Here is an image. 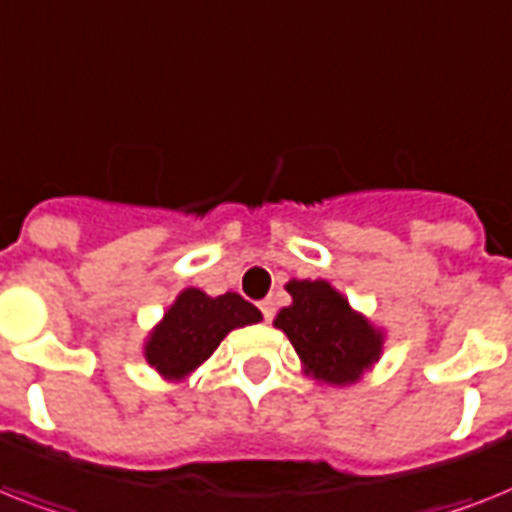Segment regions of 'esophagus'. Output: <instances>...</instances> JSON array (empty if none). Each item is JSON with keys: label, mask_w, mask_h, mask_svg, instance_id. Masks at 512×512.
Instances as JSON below:
<instances>
[{"label": "esophagus", "mask_w": 512, "mask_h": 512, "mask_svg": "<svg viewBox=\"0 0 512 512\" xmlns=\"http://www.w3.org/2000/svg\"><path fill=\"white\" fill-rule=\"evenodd\" d=\"M260 313H263L265 321L273 319V303H271V300H263V303H260Z\"/></svg>", "instance_id": "1"}]
</instances>
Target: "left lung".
<instances>
[{"instance_id": "obj_1", "label": "left lung", "mask_w": 512, "mask_h": 512, "mask_svg": "<svg viewBox=\"0 0 512 512\" xmlns=\"http://www.w3.org/2000/svg\"><path fill=\"white\" fill-rule=\"evenodd\" d=\"M292 305L276 327L295 345L305 374L329 385L356 382L380 358L382 335L327 281H289Z\"/></svg>"}]
</instances>
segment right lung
<instances>
[{
	"label": "right lung",
	"instance_id": "1",
	"mask_svg": "<svg viewBox=\"0 0 512 512\" xmlns=\"http://www.w3.org/2000/svg\"><path fill=\"white\" fill-rule=\"evenodd\" d=\"M260 319L263 316L255 305L236 292L209 297L201 289H185L148 337V364L164 377L180 380L207 361L231 329L257 324Z\"/></svg>",
	"mask_w": 512,
	"mask_h": 512
}]
</instances>
